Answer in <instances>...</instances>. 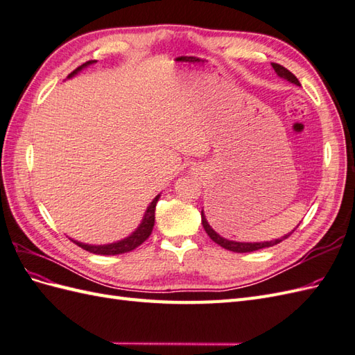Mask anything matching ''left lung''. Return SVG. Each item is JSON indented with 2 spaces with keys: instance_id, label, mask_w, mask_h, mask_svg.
I'll use <instances>...</instances> for the list:
<instances>
[{
  "instance_id": "1",
  "label": "left lung",
  "mask_w": 355,
  "mask_h": 355,
  "mask_svg": "<svg viewBox=\"0 0 355 355\" xmlns=\"http://www.w3.org/2000/svg\"><path fill=\"white\" fill-rule=\"evenodd\" d=\"M271 66H272V69H275V71H276L279 78L289 80L291 84L300 85L298 79H297L293 73H291V71H289L288 69H285L284 66H280V64H276V62H272ZM201 219H202V226H204L205 232L208 234V237H210L214 243L219 244V246H222L223 249H226V250H231V252H237V253L255 252V250H259V249H264V248H271V246H275V244H279L280 241H284L285 239H288L289 235L293 234V232H294V230H295V228H294V230L291 231L289 234L284 235V237L276 239V240H271V241H262V243H241V241H232V240H228V239H223L222 235L217 234V232L211 228L210 223L207 222V219H205V214H204V210L201 211ZM297 226H298V225H297Z\"/></svg>"
}]
</instances>
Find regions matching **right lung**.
Here are the masks:
<instances>
[{
	"instance_id": "right-lung-1",
	"label": "right lung",
	"mask_w": 355,
	"mask_h": 355,
	"mask_svg": "<svg viewBox=\"0 0 355 355\" xmlns=\"http://www.w3.org/2000/svg\"><path fill=\"white\" fill-rule=\"evenodd\" d=\"M96 60H91L87 61L85 64L79 66L76 70L71 71V73L67 76V79L73 78L75 75H78L80 70L94 64ZM160 195H157L156 198L153 199L150 202V205L147 207V211H145L144 217H142V222L139 223L138 228H136L129 237H125L120 241H115V243H109V244H100V246H96V244H85V243H80L76 240H71L73 243H76L79 248H83L84 250H88L91 253H96V255H120V253H125V252H130L133 249H136L138 246L147 240L150 237V234L153 231V226H154V213H156V204L159 201Z\"/></svg>"
}]
</instances>
